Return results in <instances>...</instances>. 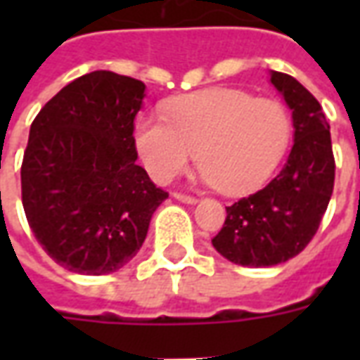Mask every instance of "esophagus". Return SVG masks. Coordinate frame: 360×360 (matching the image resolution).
<instances>
[{
	"label": "esophagus",
	"mask_w": 360,
	"mask_h": 360,
	"mask_svg": "<svg viewBox=\"0 0 360 360\" xmlns=\"http://www.w3.org/2000/svg\"><path fill=\"white\" fill-rule=\"evenodd\" d=\"M173 198L175 200H179V202H185V204H196L198 202V198L191 195H183V193H173Z\"/></svg>",
	"instance_id": "obj_1"
}]
</instances>
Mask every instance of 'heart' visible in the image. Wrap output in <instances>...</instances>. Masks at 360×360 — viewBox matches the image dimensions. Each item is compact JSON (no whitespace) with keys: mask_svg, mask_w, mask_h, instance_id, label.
Returning a JSON list of instances; mask_svg holds the SVG:
<instances>
[{"mask_svg":"<svg viewBox=\"0 0 360 360\" xmlns=\"http://www.w3.org/2000/svg\"><path fill=\"white\" fill-rule=\"evenodd\" d=\"M293 121L283 103L239 89L200 90L167 102L162 119L142 117L134 146L154 181L167 185L196 160L198 177L224 195H245L278 169Z\"/></svg>","mask_w":360,"mask_h":360,"instance_id":"heart-1","label":"heart"}]
</instances>
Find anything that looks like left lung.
Returning a JSON list of instances; mask_svg holds the SVG:
<instances>
[{"label": "left lung", "instance_id": "obj_1", "mask_svg": "<svg viewBox=\"0 0 360 360\" xmlns=\"http://www.w3.org/2000/svg\"><path fill=\"white\" fill-rule=\"evenodd\" d=\"M293 121L285 165L255 195L227 206L226 224L212 245L229 262L268 268L297 257L316 233L332 198L335 164L322 105L301 82L270 71Z\"/></svg>", "mask_w": 360, "mask_h": 360}]
</instances>
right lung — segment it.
I'll use <instances>...</instances> for the list:
<instances>
[{"label":"right lung","mask_w":360,"mask_h":360,"mask_svg":"<svg viewBox=\"0 0 360 360\" xmlns=\"http://www.w3.org/2000/svg\"><path fill=\"white\" fill-rule=\"evenodd\" d=\"M144 90L131 77L92 71L59 90L30 125L22 206L42 249L69 271L103 276L129 264L167 198L136 164Z\"/></svg>","instance_id":"add662e5"}]
</instances>
